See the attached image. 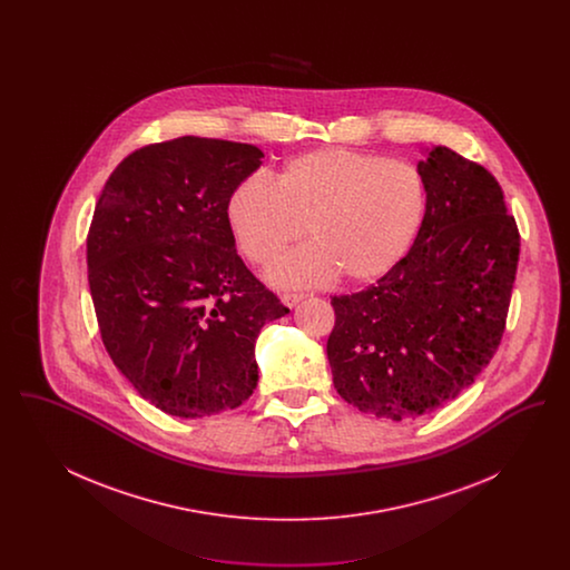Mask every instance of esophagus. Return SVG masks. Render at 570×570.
Segmentation results:
<instances>
[{
	"label": "esophagus",
	"instance_id": "obj_1",
	"mask_svg": "<svg viewBox=\"0 0 570 570\" xmlns=\"http://www.w3.org/2000/svg\"><path fill=\"white\" fill-rule=\"evenodd\" d=\"M303 298H305V295H301V293H284V295H282V303H284L286 307H295L298 301H303Z\"/></svg>",
	"mask_w": 570,
	"mask_h": 570
}]
</instances>
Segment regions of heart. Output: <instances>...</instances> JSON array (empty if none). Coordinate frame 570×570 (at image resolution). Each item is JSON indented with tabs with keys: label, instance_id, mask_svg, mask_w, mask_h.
<instances>
[{
	"label": "heart",
	"instance_id": "b5f03b06",
	"mask_svg": "<svg viewBox=\"0 0 570 570\" xmlns=\"http://www.w3.org/2000/svg\"><path fill=\"white\" fill-rule=\"evenodd\" d=\"M423 212V181L410 164L342 147L301 154L275 186L249 179L226 203L228 226L254 265L272 263L305 228L312 244L269 269L277 286H314L337 273L353 284L379 279L406 256Z\"/></svg>",
	"mask_w": 570,
	"mask_h": 570
}]
</instances>
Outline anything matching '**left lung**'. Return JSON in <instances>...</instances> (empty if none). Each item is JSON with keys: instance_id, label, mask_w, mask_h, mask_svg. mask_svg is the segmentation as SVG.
<instances>
[{"instance_id": "left-lung-1", "label": "left lung", "mask_w": 570, "mask_h": 570, "mask_svg": "<svg viewBox=\"0 0 570 570\" xmlns=\"http://www.w3.org/2000/svg\"><path fill=\"white\" fill-rule=\"evenodd\" d=\"M416 170L428 196L414 244L370 288L331 298L326 342L337 393L391 421L449 404L488 367L519 261L515 217L489 170L440 145Z\"/></svg>"}]
</instances>
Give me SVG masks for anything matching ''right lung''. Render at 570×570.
<instances>
[{"label":"right lung","mask_w":570,"mask_h":570,"mask_svg":"<svg viewBox=\"0 0 570 570\" xmlns=\"http://www.w3.org/2000/svg\"><path fill=\"white\" fill-rule=\"evenodd\" d=\"M265 154L181 136L110 173L87 235V279L105 348L142 400L200 419L258 384L256 337L288 314L235 249L226 203Z\"/></svg>","instance_id":"obj_1"}]
</instances>
